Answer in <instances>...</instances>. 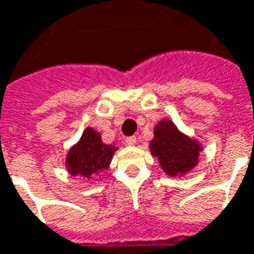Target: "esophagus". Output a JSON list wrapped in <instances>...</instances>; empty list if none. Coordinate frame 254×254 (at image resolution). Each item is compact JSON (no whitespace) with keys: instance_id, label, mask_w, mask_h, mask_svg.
I'll return each instance as SVG.
<instances>
[{"instance_id":"esophagus-1","label":"esophagus","mask_w":254,"mask_h":254,"mask_svg":"<svg viewBox=\"0 0 254 254\" xmlns=\"http://www.w3.org/2000/svg\"><path fill=\"white\" fill-rule=\"evenodd\" d=\"M125 143H127V145H134V144H136V137H134V136L127 137L125 138Z\"/></svg>"}]
</instances>
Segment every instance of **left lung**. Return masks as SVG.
<instances>
[{
  "mask_svg": "<svg viewBox=\"0 0 254 254\" xmlns=\"http://www.w3.org/2000/svg\"><path fill=\"white\" fill-rule=\"evenodd\" d=\"M149 151L158 158L167 176L178 177L185 176L196 167L202 147L196 140L180 132L170 120H162L155 127Z\"/></svg>",
  "mask_w": 254,
  "mask_h": 254,
  "instance_id": "1",
  "label": "left lung"
}]
</instances>
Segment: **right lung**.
Instances as JSON below:
<instances>
[{"label": "right lung", "instance_id": "add662e5", "mask_svg": "<svg viewBox=\"0 0 254 254\" xmlns=\"http://www.w3.org/2000/svg\"><path fill=\"white\" fill-rule=\"evenodd\" d=\"M117 147L102 141L100 133L92 127H87L83 136L69 149L66 155V170L70 176L94 178L99 173L109 169Z\"/></svg>", "mask_w": 254, "mask_h": 254}]
</instances>
